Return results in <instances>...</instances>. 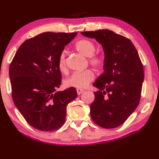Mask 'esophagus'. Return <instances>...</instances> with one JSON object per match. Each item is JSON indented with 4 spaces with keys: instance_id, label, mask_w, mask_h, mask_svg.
Masks as SVG:
<instances>
[{
    "instance_id": "esophagus-1",
    "label": "esophagus",
    "mask_w": 159,
    "mask_h": 159,
    "mask_svg": "<svg viewBox=\"0 0 159 159\" xmlns=\"http://www.w3.org/2000/svg\"><path fill=\"white\" fill-rule=\"evenodd\" d=\"M76 91H77V93H78V95L81 94V93L84 91L83 90V89H76Z\"/></svg>"
}]
</instances>
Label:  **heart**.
Returning a JSON list of instances; mask_svg holds the SVG:
<instances>
[{
  "instance_id": "b5f03b06",
  "label": "heart",
  "mask_w": 159,
  "mask_h": 159,
  "mask_svg": "<svg viewBox=\"0 0 159 159\" xmlns=\"http://www.w3.org/2000/svg\"><path fill=\"white\" fill-rule=\"evenodd\" d=\"M75 48L80 54L90 57L89 62L91 66L95 68H100L102 66V58L93 55L96 50V47L92 42L87 39H80L75 44ZM57 67L62 73H66L67 66L65 52H62L59 55ZM94 76V73L91 70L75 72L64 80V86L67 88L73 87L77 89H84L92 81Z\"/></svg>"
}]
</instances>
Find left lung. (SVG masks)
<instances>
[{"label": "left lung", "instance_id": "left-lung-1", "mask_svg": "<svg viewBox=\"0 0 159 159\" xmlns=\"http://www.w3.org/2000/svg\"><path fill=\"white\" fill-rule=\"evenodd\" d=\"M101 44L104 73L93 86L99 89L90 107L91 117L104 128H115L126 121L140 102L143 66L133 42L109 30L81 32Z\"/></svg>", "mask_w": 159, "mask_h": 159}]
</instances>
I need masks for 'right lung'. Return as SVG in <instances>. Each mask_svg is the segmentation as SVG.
I'll return each mask as SVG.
<instances>
[{"label": "right lung", "mask_w": 159, "mask_h": 159, "mask_svg": "<svg viewBox=\"0 0 159 159\" xmlns=\"http://www.w3.org/2000/svg\"><path fill=\"white\" fill-rule=\"evenodd\" d=\"M77 32H44L26 40L10 65L15 106L31 126L53 131L66 122V107L77 97L75 88L57 91L62 75L57 61Z\"/></svg>", "instance_id": "right-lung-1"}]
</instances>
